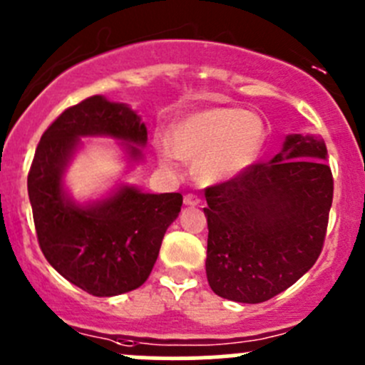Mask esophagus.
Wrapping results in <instances>:
<instances>
[{
    "instance_id": "obj_1",
    "label": "esophagus",
    "mask_w": 365,
    "mask_h": 365,
    "mask_svg": "<svg viewBox=\"0 0 365 365\" xmlns=\"http://www.w3.org/2000/svg\"><path fill=\"white\" fill-rule=\"evenodd\" d=\"M183 203L187 206H197L201 203V200L196 196V194H187V196L183 197Z\"/></svg>"
}]
</instances>
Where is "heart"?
<instances>
[{
    "label": "heart",
    "mask_w": 365,
    "mask_h": 365,
    "mask_svg": "<svg viewBox=\"0 0 365 365\" xmlns=\"http://www.w3.org/2000/svg\"><path fill=\"white\" fill-rule=\"evenodd\" d=\"M264 143L263 121L240 108H212L190 113L173 125L169 145L160 146L168 168L176 157L196 160V176L205 183L233 180L256 164Z\"/></svg>",
    "instance_id": "1"
}]
</instances>
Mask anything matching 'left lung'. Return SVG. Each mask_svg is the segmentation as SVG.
<instances>
[{
  "mask_svg": "<svg viewBox=\"0 0 365 365\" xmlns=\"http://www.w3.org/2000/svg\"><path fill=\"white\" fill-rule=\"evenodd\" d=\"M325 159L322 138L289 134L272 160L205 190L206 277L215 295L259 304L316 263L334 196Z\"/></svg>",
  "mask_w": 365,
  "mask_h": 365,
  "instance_id": "8db88e82",
  "label": "left lung"
}]
</instances>
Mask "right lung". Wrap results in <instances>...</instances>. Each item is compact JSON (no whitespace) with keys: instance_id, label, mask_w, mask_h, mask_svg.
I'll list each match as a JSON object with an SVG mask.
<instances>
[{"instance_id":"right-lung-1","label":"right lung","mask_w":365,"mask_h":365,"mask_svg":"<svg viewBox=\"0 0 365 365\" xmlns=\"http://www.w3.org/2000/svg\"><path fill=\"white\" fill-rule=\"evenodd\" d=\"M97 135L120 141L130 164L143 160L148 132L141 116L127 104L95 95L61 113L43 132L28 175V196L51 267L90 295L116 297L145 284L183 197L121 183L102 200L76 203L65 189V171L81 138Z\"/></svg>"}]
</instances>
